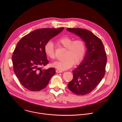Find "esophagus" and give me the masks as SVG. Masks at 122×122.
Masks as SVG:
<instances>
[{
  "instance_id": "34e87169",
  "label": "esophagus",
  "mask_w": 122,
  "mask_h": 122,
  "mask_svg": "<svg viewBox=\"0 0 122 122\" xmlns=\"http://www.w3.org/2000/svg\"><path fill=\"white\" fill-rule=\"evenodd\" d=\"M56 73H62V72H63V71H61V70H59V69H56Z\"/></svg>"
}]
</instances>
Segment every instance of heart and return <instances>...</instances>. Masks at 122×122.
Listing matches in <instances>:
<instances>
[{
	"mask_svg": "<svg viewBox=\"0 0 122 122\" xmlns=\"http://www.w3.org/2000/svg\"><path fill=\"white\" fill-rule=\"evenodd\" d=\"M58 44L66 48L63 59L52 64V66L61 71L66 70L72 67L73 64L77 65L83 60L86 52V45L81 39H74L67 36H63L57 40ZM44 51L46 56L51 59L55 58V46L53 42L49 41L44 45Z\"/></svg>",
	"mask_w": 122,
	"mask_h": 122,
	"instance_id": "obj_1",
	"label": "heart"
}]
</instances>
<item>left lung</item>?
Listing matches in <instances>:
<instances>
[{
    "label": "left lung",
    "instance_id": "left-lung-1",
    "mask_svg": "<svg viewBox=\"0 0 122 122\" xmlns=\"http://www.w3.org/2000/svg\"><path fill=\"white\" fill-rule=\"evenodd\" d=\"M66 30L80 37L87 49L83 61L73 71L72 80L67 84L73 93L85 95L94 90L105 75L106 54L101 40L90 31L80 28Z\"/></svg>",
    "mask_w": 122,
    "mask_h": 122
}]
</instances>
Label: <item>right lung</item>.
<instances>
[{"instance_id":"obj_1","label":"right lung","mask_w":122,"mask_h":122,"mask_svg":"<svg viewBox=\"0 0 122 122\" xmlns=\"http://www.w3.org/2000/svg\"><path fill=\"white\" fill-rule=\"evenodd\" d=\"M64 28L37 29L23 37L17 43L12 56L14 72L26 89L32 91L42 90L56 74L54 68H42L49 63L44 47Z\"/></svg>"}]
</instances>
